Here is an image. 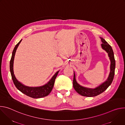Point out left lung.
<instances>
[{
  "label": "left lung",
  "instance_id": "8db88e82",
  "mask_svg": "<svg viewBox=\"0 0 125 125\" xmlns=\"http://www.w3.org/2000/svg\"><path fill=\"white\" fill-rule=\"evenodd\" d=\"M102 43L101 47L103 49L105 50L108 53V56L110 60V72L107 79L105 82L101 83L95 88H87L80 85L76 80L75 72L74 73L73 87L75 91L80 95L86 97H94L97 96L104 92L109 86L111 84L114 77L115 69V60L114 55V52L111 46L104 39L100 38Z\"/></svg>",
  "mask_w": 125,
  "mask_h": 125
}]
</instances>
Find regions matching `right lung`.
Here are the masks:
<instances>
[{"mask_svg": "<svg viewBox=\"0 0 125 125\" xmlns=\"http://www.w3.org/2000/svg\"><path fill=\"white\" fill-rule=\"evenodd\" d=\"M21 41L22 40L16 45L15 47H14V50L12 52V57L10 61V70L13 83L18 90H19L23 94H26L29 97L33 98H39L45 97L48 95L51 92L53 86H54L55 79L59 73V71H57L46 84L41 86L29 87L23 84L22 83L19 82L16 78L14 74L13 63L16 50Z\"/></svg>", "mask_w": 125, "mask_h": 125, "instance_id": "add662e5", "label": "right lung"}]
</instances>
